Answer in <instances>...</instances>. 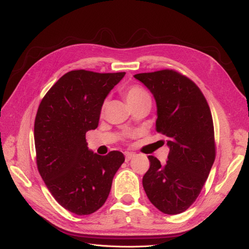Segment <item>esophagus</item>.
Instances as JSON below:
<instances>
[{
    "label": "esophagus",
    "mask_w": 249,
    "mask_h": 249,
    "mask_svg": "<svg viewBox=\"0 0 249 249\" xmlns=\"http://www.w3.org/2000/svg\"><path fill=\"white\" fill-rule=\"evenodd\" d=\"M134 157V153H129V152H128V153H125V159H126V161H129L130 159H132Z\"/></svg>",
    "instance_id": "esophagus-1"
}]
</instances>
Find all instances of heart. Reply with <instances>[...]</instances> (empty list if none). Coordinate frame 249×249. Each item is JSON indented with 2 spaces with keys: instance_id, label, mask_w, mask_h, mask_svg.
<instances>
[{
  "instance_id": "1",
  "label": "heart",
  "mask_w": 249,
  "mask_h": 249,
  "mask_svg": "<svg viewBox=\"0 0 249 249\" xmlns=\"http://www.w3.org/2000/svg\"><path fill=\"white\" fill-rule=\"evenodd\" d=\"M123 95H124L127 103L129 104L131 107L136 106V104H140L142 102L151 100L149 93L145 89H143L142 87L138 86V85H133V86L128 87L127 89L124 90Z\"/></svg>"
}]
</instances>
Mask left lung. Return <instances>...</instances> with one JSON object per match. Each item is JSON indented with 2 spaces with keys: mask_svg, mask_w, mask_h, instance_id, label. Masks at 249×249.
Returning a JSON list of instances; mask_svg holds the SVG:
<instances>
[{
  "mask_svg": "<svg viewBox=\"0 0 249 249\" xmlns=\"http://www.w3.org/2000/svg\"><path fill=\"white\" fill-rule=\"evenodd\" d=\"M134 77L153 94L157 106L156 131L170 148L161 165L149 156L142 186L150 202L168 215L182 213L195 203L215 160L212 115L198 87L179 72L164 69Z\"/></svg>",
  "mask_w": 249,
  "mask_h": 249,
  "instance_id": "obj_1",
  "label": "left lung"
}]
</instances>
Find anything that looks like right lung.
Instances as JSON below:
<instances>
[{"label":"right lung","mask_w":249,"mask_h":249,"mask_svg":"<svg viewBox=\"0 0 249 249\" xmlns=\"http://www.w3.org/2000/svg\"><path fill=\"white\" fill-rule=\"evenodd\" d=\"M124 75L69 71L39 104L34 125L39 174L54 199L76 215L102 207L125 160L119 151L96 154L86 141V132L98 126L104 99Z\"/></svg>","instance_id":"obj_1"}]
</instances>
